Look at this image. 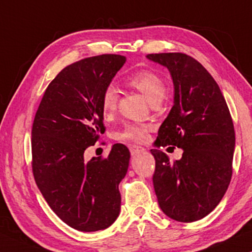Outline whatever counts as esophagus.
I'll list each match as a JSON object with an SVG mask.
<instances>
[{
    "instance_id": "1",
    "label": "esophagus",
    "mask_w": 252,
    "mask_h": 252,
    "mask_svg": "<svg viewBox=\"0 0 252 252\" xmlns=\"http://www.w3.org/2000/svg\"><path fill=\"white\" fill-rule=\"evenodd\" d=\"M129 150H130V154H132V156H136V155H139L141 153H144V151H146L144 148L140 147V146H132L129 148Z\"/></svg>"
}]
</instances>
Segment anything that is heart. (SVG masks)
Instances as JSON below:
<instances>
[{
    "instance_id": "heart-1",
    "label": "heart",
    "mask_w": 252,
    "mask_h": 252,
    "mask_svg": "<svg viewBox=\"0 0 252 252\" xmlns=\"http://www.w3.org/2000/svg\"><path fill=\"white\" fill-rule=\"evenodd\" d=\"M128 81L151 104L163 101L165 93H166V85H165L160 75H158L156 72L141 70L133 74ZM117 101H118V94H117L116 89L113 87L106 88L102 96V113L105 119L110 118L115 113L117 109ZM149 130V125L129 124L119 133L118 137L123 141L143 142V141H146Z\"/></svg>"
}]
</instances>
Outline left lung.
Segmentation results:
<instances>
[{"label": "left lung", "mask_w": 252, "mask_h": 252, "mask_svg": "<svg viewBox=\"0 0 252 252\" xmlns=\"http://www.w3.org/2000/svg\"><path fill=\"white\" fill-rule=\"evenodd\" d=\"M165 66L174 87L173 106L158 130L151 149L156 160L154 188L165 215L192 222L212 212L232 178L235 132L228 106L212 75L194 58L181 53L150 54ZM184 150L170 162L159 146Z\"/></svg>", "instance_id": "1"}]
</instances>
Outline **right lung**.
I'll list each match as a JSON object with an SVG mask.
<instances>
[{
    "instance_id": "right-lung-1",
    "label": "right lung",
    "mask_w": 252,
    "mask_h": 252,
    "mask_svg": "<svg viewBox=\"0 0 252 252\" xmlns=\"http://www.w3.org/2000/svg\"><path fill=\"white\" fill-rule=\"evenodd\" d=\"M126 57L101 55L63 68L44 92L32 127V167L37 188L51 210L72 228L96 232L118 218V186L130 154L122 143L106 158L85 160L103 124L102 96Z\"/></svg>"
}]
</instances>
